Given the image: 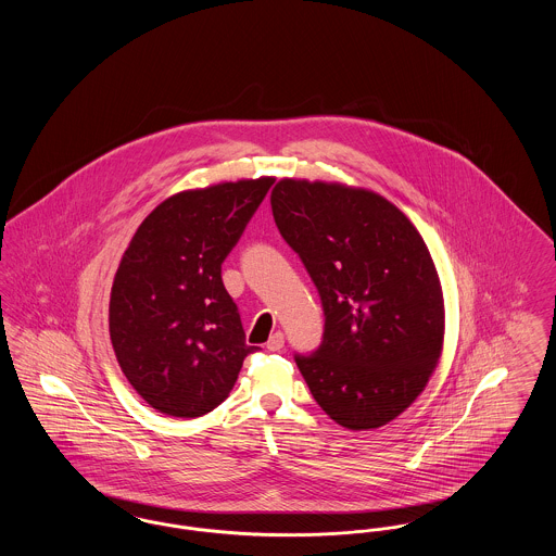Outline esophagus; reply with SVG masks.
I'll return each instance as SVG.
<instances>
[{
  "mask_svg": "<svg viewBox=\"0 0 556 556\" xmlns=\"http://www.w3.org/2000/svg\"><path fill=\"white\" fill-rule=\"evenodd\" d=\"M283 345H286L283 333H281V331H275V333L268 338V342H266V350H268V352H281Z\"/></svg>",
  "mask_w": 556,
  "mask_h": 556,
  "instance_id": "34e87169",
  "label": "esophagus"
}]
</instances>
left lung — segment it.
Returning <instances> with one entry per match:
<instances>
[{"instance_id":"1","label":"left lung","mask_w":556,"mask_h":556,"mask_svg":"<svg viewBox=\"0 0 556 556\" xmlns=\"http://www.w3.org/2000/svg\"><path fill=\"white\" fill-rule=\"evenodd\" d=\"M275 225L320 298L323 340L293 354L318 406L348 429L390 424L424 392L444 340V300L429 250L386 198L279 181Z\"/></svg>"}]
</instances>
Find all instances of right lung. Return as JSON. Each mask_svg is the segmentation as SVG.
<instances>
[{
  "label": "right lung",
  "mask_w": 556,
  "mask_h": 556,
  "mask_svg": "<svg viewBox=\"0 0 556 556\" xmlns=\"http://www.w3.org/2000/svg\"><path fill=\"white\" fill-rule=\"evenodd\" d=\"M275 179L184 191L148 214L110 293V340L135 392L160 413L193 419L229 396L245 344L220 265Z\"/></svg>",
  "instance_id": "add662e5"
}]
</instances>
